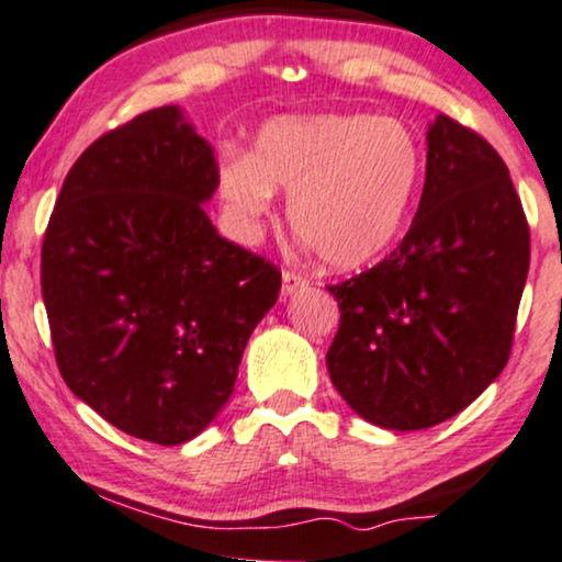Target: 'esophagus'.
Here are the masks:
<instances>
[{
  "mask_svg": "<svg viewBox=\"0 0 562 562\" xmlns=\"http://www.w3.org/2000/svg\"><path fill=\"white\" fill-rule=\"evenodd\" d=\"M283 294H294L300 292V289H307V279L300 273V270H283Z\"/></svg>",
  "mask_w": 562,
  "mask_h": 562,
  "instance_id": "obj_1",
  "label": "esophagus"
}]
</instances>
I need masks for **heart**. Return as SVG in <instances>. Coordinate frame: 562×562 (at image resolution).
Returning <instances> with one entry per match:
<instances>
[{
    "instance_id": "obj_1",
    "label": "heart",
    "mask_w": 562,
    "mask_h": 562,
    "mask_svg": "<svg viewBox=\"0 0 562 562\" xmlns=\"http://www.w3.org/2000/svg\"><path fill=\"white\" fill-rule=\"evenodd\" d=\"M426 173L418 136L402 121L373 115L281 117L257 136L255 155L221 168L231 213L260 226L273 187L292 191L289 223L326 268L379 260L400 239Z\"/></svg>"
}]
</instances>
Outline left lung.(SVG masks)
<instances>
[{
    "instance_id": "1",
    "label": "left lung",
    "mask_w": 562,
    "mask_h": 562,
    "mask_svg": "<svg viewBox=\"0 0 562 562\" xmlns=\"http://www.w3.org/2000/svg\"><path fill=\"white\" fill-rule=\"evenodd\" d=\"M529 257V223L503 157L439 115L405 239L379 266L326 286L341 310L326 355L336 392L392 431L458 415L507 366Z\"/></svg>"
}]
</instances>
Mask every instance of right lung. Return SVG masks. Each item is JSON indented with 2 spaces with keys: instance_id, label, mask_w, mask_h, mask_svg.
I'll list each match as a JSON object with an SVG mask.
<instances>
[{
  "instance_id": "obj_1",
  "label": "right lung",
  "mask_w": 562,
  "mask_h": 562,
  "mask_svg": "<svg viewBox=\"0 0 562 562\" xmlns=\"http://www.w3.org/2000/svg\"><path fill=\"white\" fill-rule=\"evenodd\" d=\"M213 147L178 108L142 112L78 157L42 244L65 384L108 424L173 447L221 413L281 270L223 239L204 204Z\"/></svg>"
}]
</instances>
